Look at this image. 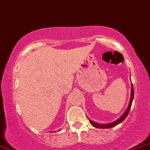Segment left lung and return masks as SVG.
Here are the masks:
<instances>
[{
    "label": "left lung",
    "mask_w": 150,
    "mask_h": 150,
    "mask_svg": "<svg viewBox=\"0 0 150 150\" xmlns=\"http://www.w3.org/2000/svg\"><path fill=\"white\" fill-rule=\"evenodd\" d=\"M134 98V89H133V86H132V84H131V93H130V102L128 104V106L127 108V109L125 110V111L124 113L122 114V116H120V117L118 119L114 120V121L111 122V123H106V124H103V123H96V122L93 121V120H90L88 118V119L90 122V123L92 124L94 128H102V129H107V128H113V127L116 126L118 124L121 123L122 121L125 120V118H126L127 116L128 115L129 111H130V108H131V105H132V100H133Z\"/></svg>",
    "instance_id": "8db88e82"
}]
</instances>
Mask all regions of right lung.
Here are the masks:
<instances>
[{"mask_svg": "<svg viewBox=\"0 0 150 150\" xmlns=\"http://www.w3.org/2000/svg\"><path fill=\"white\" fill-rule=\"evenodd\" d=\"M51 132H52V131H51Z\"/></svg>", "mask_w": 150, "mask_h": 150, "instance_id": "obj_1", "label": "right lung"}]
</instances>
